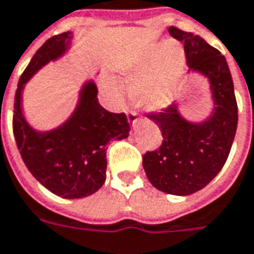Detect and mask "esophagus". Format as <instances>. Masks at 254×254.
<instances>
[{"label": "esophagus", "instance_id": "esophagus-1", "mask_svg": "<svg viewBox=\"0 0 254 254\" xmlns=\"http://www.w3.org/2000/svg\"><path fill=\"white\" fill-rule=\"evenodd\" d=\"M135 116H137V114H135L134 112H127V117H128V122L131 123L132 126H134V124L137 123V117H135Z\"/></svg>", "mask_w": 254, "mask_h": 254}]
</instances>
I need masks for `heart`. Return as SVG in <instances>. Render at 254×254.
I'll return each mask as SVG.
<instances>
[{
    "instance_id": "obj_1",
    "label": "heart",
    "mask_w": 254,
    "mask_h": 254,
    "mask_svg": "<svg viewBox=\"0 0 254 254\" xmlns=\"http://www.w3.org/2000/svg\"><path fill=\"white\" fill-rule=\"evenodd\" d=\"M185 70V54L174 42L154 46L130 69V93L147 112H160L174 102Z\"/></svg>"
}]
</instances>
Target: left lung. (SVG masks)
Listing matches in <instances>:
<instances>
[{
  "instance_id": "left-lung-1",
  "label": "left lung",
  "mask_w": 254,
  "mask_h": 254,
  "mask_svg": "<svg viewBox=\"0 0 254 254\" xmlns=\"http://www.w3.org/2000/svg\"><path fill=\"white\" fill-rule=\"evenodd\" d=\"M168 32L184 44L190 72L208 79L213 110L199 123L184 119L175 103L160 113H148L164 140L158 150L144 154L142 167L152 187L185 196L205 188L225 165L238 127V103L225 56L199 35L175 26Z\"/></svg>"
}]
</instances>
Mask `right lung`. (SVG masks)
I'll use <instances>...</instances> for the list:
<instances>
[{
    "label": "right lung",
    "mask_w": 254,
    "mask_h": 254,
    "mask_svg": "<svg viewBox=\"0 0 254 254\" xmlns=\"http://www.w3.org/2000/svg\"><path fill=\"white\" fill-rule=\"evenodd\" d=\"M72 32L55 35L34 55L19 79L15 93L12 128L26 168L46 190L64 199L93 195L106 181V145L128 137L130 124L124 113H110L97 99L93 80L83 84L79 102L66 122L51 131H38L25 120L22 92L25 83L41 67L69 49Z\"/></svg>",
    "instance_id": "right-lung-1"
}]
</instances>
